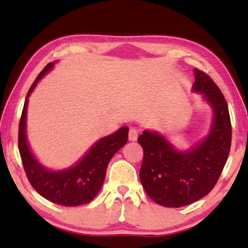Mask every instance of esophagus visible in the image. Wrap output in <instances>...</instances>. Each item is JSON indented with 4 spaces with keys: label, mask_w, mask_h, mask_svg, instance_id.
Here are the masks:
<instances>
[{
    "label": "esophagus",
    "mask_w": 248,
    "mask_h": 248,
    "mask_svg": "<svg viewBox=\"0 0 248 248\" xmlns=\"http://www.w3.org/2000/svg\"><path fill=\"white\" fill-rule=\"evenodd\" d=\"M138 136H139L138 130L134 129V128H132V129H129V133H128V140L134 142V141L138 140Z\"/></svg>",
    "instance_id": "obj_1"
}]
</instances>
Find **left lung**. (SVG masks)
Wrapping results in <instances>:
<instances>
[{
	"label": "left lung",
	"instance_id": "8db88e82",
	"mask_svg": "<svg viewBox=\"0 0 248 248\" xmlns=\"http://www.w3.org/2000/svg\"><path fill=\"white\" fill-rule=\"evenodd\" d=\"M192 92L211 107L212 121L203 140L179 150L166 135L143 130L140 179L147 195L166 207H181L206 196L217 183L231 147V120L223 93L206 73L193 70Z\"/></svg>",
	"mask_w": 248,
	"mask_h": 248
}]
</instances>
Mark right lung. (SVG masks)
<instances>
[{"mask_svg":"<svg viewBox=\"0 0 248 248\" xmlns=\"http://www.w3.org/2000/svg\"><path fill=\"white\" fill-rule=\"evenodd\" d=\"M53 66L55 62L46 65L28 92L19 121L18 149L28 179L39 195L58 205L78 206L87 204L100 191L110 158L127 143L128 127L119 128L115 133L96 141L73 166L61 170H52L43 166L31 152L28 142V102L36 85Z\"/></svg>","mask_w":248,"mask_h":248,"instance_id":"1","label":"right lung"}]
</instances>
